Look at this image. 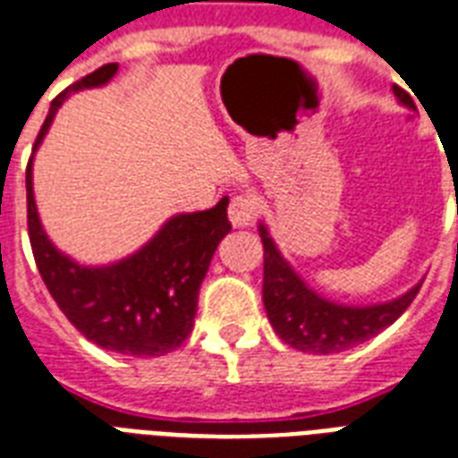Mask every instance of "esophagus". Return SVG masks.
Returning a JSON list of instances; mask_svg holds the SVG:
<instances>
[{"mask_svg":"<svg viewBox=\"0 0 458 458\" xmlns=\"http://www.w3.org/2000/svg\"><path fill=\"white\" fill-rule=\"evenodd\" d=\"M254 216H257V201L252 197H244V194L233 197V201L228 206V218L235 228L250 225L254 221Z\"/></svg>","mask_w":458,"mask_h":458,"instance_id":"1","label":"esophagus"}]
</instances>
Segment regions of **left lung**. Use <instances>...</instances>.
I'll return each instance as SVG.
<instances>
[{"mask_svg": "<svg viewBox=\"0 0 458 458\" xmlns=\"http://www.w3.org/2000/svg\"><path fill=\"white\" fill-rule=\"evenodd\" d=\"M394 93L401 103L413 107L406 90L394 86ZM261 244H264V288L261 298L267 307V317L274 331L285 344L302 353L331 355L344 353L348 348L377 336L379 331L392 327L401 314L413 302L420 285H413L401 298L379 302V305L348 307L331 302L317 295L300 278L288 261L281 257L274 237L268 235L264 223H259Z\"/></svg>", "mask_w": 458, "mask_h": 458, "instance_id": "1", "label": "left lung"}]
</instances>
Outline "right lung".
Here are the masks:
<instances>
[{"label":"right lung","instance_id":"obj_1","mask_svg":"<svg viewBox=\"0 0 458 458\" xmlns=\"http://www.w3.org/2000/svg\"><path fill=\"white\" fill-rule=\"evenodd\" d=\"M117 64L72 83L50 105L35 148L69 93L105 86ZM33 148V151H35ZM33 158L26 170L28 237L47 291L69 322L96 345L134 358H158L184 344L197 314L199 288L218 242L230 233L228 197L208 211L173 216L153 240L110 267H81L45 235L33 199Z\"/></svg>","mask_w":458,"mask_h":458}]
</instances>
